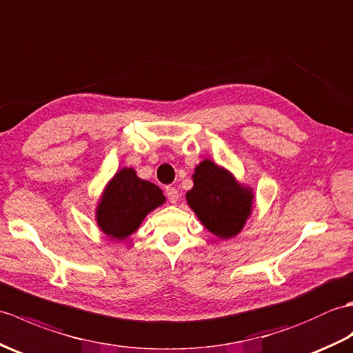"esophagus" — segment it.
Here are the masks:
<instances>
[{
    "instance_id": "obj_1",
    "label": "esophagus",
    "mask_w": 353,
    "mask_h": 353,
    "mask_svg": "<svg viewBox=\"0 0 353 353\" xmlns=\"http://www.w3.org/2000/svg\"><path fill=\"white\" fill-rule=\"evenodd\" d=\"M166 196H168V199H169L170 203H176V201H178V198H179V193H178V190L175 189V187L168 185V187H166Z\"/></svg>"
}]
</instances>
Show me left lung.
Instances as JSON below:
<instances>
[{"mask_svg": "<svg viewBox=\"0 0 353 353\" xmlns=\"http://www.w3.org/2000/svg\"><path fill=\"white\" fill-rule=\"evenodd\" d=\"M192 178L193 189L185 199L201 223L219 239L237 236L252 213V189L211 160L199 163Z\"/></svg>", "mask_w": 353, "mask_h": 353, "instance_id": "left-lung-1", "label": "left lung"}]
</instances>
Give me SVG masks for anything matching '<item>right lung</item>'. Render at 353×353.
Returning <instances> with one entry per match:
<instances>
[{"label": "right lung", "mask_w": 353, "mask_h": 353, "mask_svg": "<svg viewBox=\"0 0 353 353\" xmlns=\"http://www.w3.org/2000/svg\"><path fill=\"white\" fill-rule=\"evenodd\" d=\"M164 201L160 187L140 179L134 169L123 168L108 181L98 202L99 230L113 240H125L137 231L146 214Z\"/></svg>", "instance_id": "1"}]
</instances>
